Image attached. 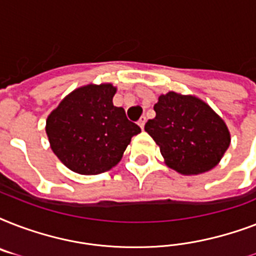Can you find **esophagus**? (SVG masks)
Instances as JSON below:
<instances>
[{
	"mask_svg": "<svg viewBox=\"0 0 256 256\" xmlns=\"http://www.w3.org/2000/svg\"><path fill=\"white\" fill-rule=\"evenodd\" d=\"M144 124H146V116H140V120H138V126H140L142 130H144Z\"/></svg>",
	"mask_w": 256,
	"mask_h": 256,
	"instance_id": "esophagus-1",
	"label": "esophagus"
}]
</instances>
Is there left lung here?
Masks as SVG:
<instances>
[{
  "mask_svg": "<svg viewBox=\"0 0 256 256\" xmlns=\"http://www.w3.org/2000/svg\"><path fill=\"white\" fill-rule=\"evenodd\" d=\"M154 110L156 118L148 120L144 132L160 146L168 168L198 175L220 162L230 146V132L204 100L168 92L160 94Z\"/></svg>",
  "mask_w": 256,
  "mask_h": 256,
  "instance_id": "1",
  "label": "left lung"
}]
</instances>
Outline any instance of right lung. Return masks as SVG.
I'll list each match as a JSON object with an SVG mask.
<instances>
[{
    "label": "right lung",
    "instance_id": "add662e5",
    "mask_svg": "<svg viewBox=\"0 0 256 256\" xmlns=\"http://www.w3.org/2000/svg\"><path fill=\"white\" fill-rule=\"evenodd\" d=\"M116 88L88 84L68 94L46 120L50 148L74 172L96 175L120 164L138 124L112 104Z\"/></svg>",
    "mask_w": 256,
    "mask_h": 256
}]
</instances>
